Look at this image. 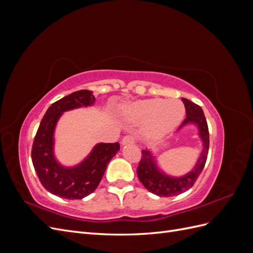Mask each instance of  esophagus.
Masks as SVG:
<instances>
[{"instance_id":"34e87169","label":"esophagus","mask_w":253,"mask_h":253,"mask_svg":"<svg viewBox=\"0 0 253 253\" xmlns=\"http://www.w3.org/2000/svg\"><path fill=\"white\" fill-rule=\"evenodd\" d=\"M135 142V136L134 135H126L124 137V139H122L121 143L124 145L126 144H133Z\"/></svg>"}]
</instances>
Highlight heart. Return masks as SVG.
Segmentation results:
<instances>
[{
	"label": "heart",
	"instance_id": "heart-1",
	"mask_svg": "<svg viewBox=\"0 0 253 253\" xmlns=\"http://www.w3.org/2000/svg\"><path fill=\"white\" fill-rule=\"evenodd\" d=\"M126 116L135 122H149L145 134L159 138L177 126L185 116V105L179 99L153 98L133 103L126 110Z\"/></svg>",
	"mask_w": 253,
	"mask_h": 253
}]
</instances>
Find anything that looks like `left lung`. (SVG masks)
I'll return each mask as SVG.
<instances>
[{
	"label": "left lung",
	"instance_id": "left-lung-1",
	"mask_svg": "<svg viewBox=\"0 0 253 253\" xmlns=\"http://www.w3.org/2000/svg\"><path fill=\"white\" fill-rule=\"evenodd\" d=\"M182 102L186 108V119L183 120L179 128L187 124H195L200 129V136L203 140L204 150L198 158L194 169L181 177H171L158 170L155 160L149 150L141 151V159L137 168V175L144 188L151 193L158 196L169 197L186 192L192 188L198 176L201 175L207 162L209 152V129L205 114L200 105L182 98Z\"/></svg>",
	"mask_w": 253,
	"mask_h": 253
}]
</instances>
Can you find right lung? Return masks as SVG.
<instances>
[{
	"label": "right lung",
	"instance_id": "add662e5",
	"mask_svg": "<svg viewBox=\"0 0 253 253\" xmlns=\"http://www.w3.org/2000/svg\"><path fill=\"white\" fill-rule=\"evenodd\" d=\"M94 102L90 90L74 91L52 103L41 120L33 143L32 160L42 186L53 195L81 200L94 192L110 160L119 151L118 142L98 143L85 160L73 168L61 166L53 156V131L62 113Z\"/></svg>",
	"mask_w": 253,
	"mask_h": 253
}]
</instances>
